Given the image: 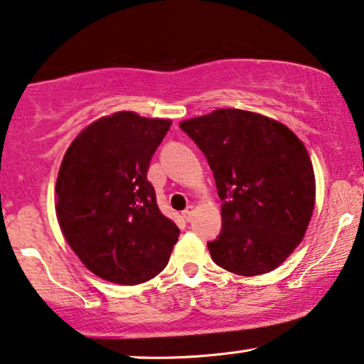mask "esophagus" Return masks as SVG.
Instances as JSON below:
<instances>
[{
	"mask_svg": "<svg viewBox=\"0 0 364 364\" xmlns=\"http://www.w3.org/2000/svg\"><path fill=\"white\" fill-rule=\"evenodd\" d=\"M193 215H195V208L193 206H188L185 211H183V218H185L186 221H191V218H193Z\"/></svg>",
	"mask_w": 364,
	"mask_h": 364,
	"instance_id": "34e87169",
	"label": "esophagus"
}]
</instances>
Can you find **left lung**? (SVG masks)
Listing matches in <instances>:
<instances>
[{
  "label": "left lung",
  "mask_w": 364,
  "mask_h": 364,
  "mask_svg": "<svg viewBox=\"0 0 364 364\" xmlns=\"http://www.w3.org/2000/svg\"><path fill=\"white\" fill-rule=\"evenodd\" d=\"M179 128L206 156L221 200V232L208 243L213 261L241 276L274 269L313 215L306 148L284 124L243 109H216Z\"/></svg>",
  "instance_id": "left-lung-1"
}]
</instances>
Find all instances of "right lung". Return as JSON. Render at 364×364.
I'll use <instances>...</instances> for the list:
<instances>
[{
  "instance_id": "1",
  "label": "right lung",
  "mask_w": 364,
  "mask_h": 364,
  "mask_svg": "<svg viewBox=\"0 0 364 364\" xmlns=\"http://www.w3.org/2000/svg\"><path fill=\"white\" fill-rule=\"evenodd\" d=\"M171 121L121 111L90 124L63 158L56 215L91 273L138 284L161 273L179 230L159 211L146 174Z\"/></svg>"
}]
</instances>
